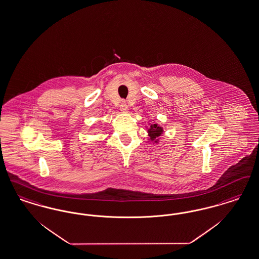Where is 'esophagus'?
I'll list each match as a JSON object with an SVG mask.
<instances>
[{"mask_svg": "<svg viewBox=\"0 0 259 259\" xmlns=\"http://www.w3.org/2000/svg\"><path fill=\"white\" fill-rule=\"evenodd\" d=\"M128 106H127V104L125 103L124 101H122L121 104H120V111H121V113H128Z\"/></svg>", "mask_w": 259, "mask_h": 259, "instance_id": "34e87169", "label": "esophagus"}]
</instances>
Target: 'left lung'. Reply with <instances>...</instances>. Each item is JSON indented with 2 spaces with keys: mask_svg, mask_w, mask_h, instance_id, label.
<instances>
[{
  "mask_svg": "<svg viewBox=\"0 0 259 259\" xmlns=\"http://www.w3.org/2000/svg\"><path fill=\"white\" fill-rule=\"evenodd\" d=\"M146 127L148 135V142H151L152 145H158L160 143V137L164 133V128L158 123H148Z\"/></svg>",
  "mask_w": 259,
  "mask_h": 259,
  "instance_id": "obj_1",
  "label": "left lung"
}]
</instances>
